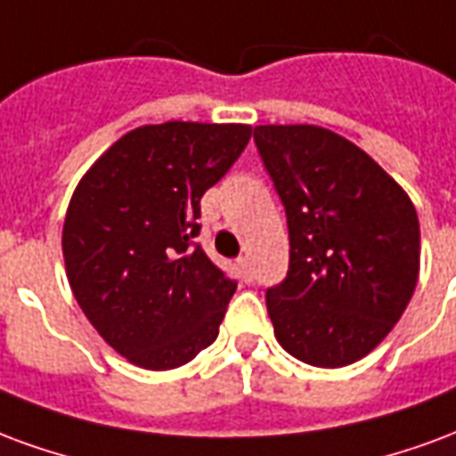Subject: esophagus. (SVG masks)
<instances>
[{"label":"esophagus","instance_id":"1","mask_svg":"<svg viewBox=\"0 0 456 456\" xmlns=\"http://www.w3.org/2000/svg\"><path fill=\"white\" fill-rule=\"evenodd\" d=\"M238 267H240V274L245 279H248V281H250L252 279V267H250V260H248V257H238Z\"/></svg>","mask_w":456,"mask_h":456}]
</instances>
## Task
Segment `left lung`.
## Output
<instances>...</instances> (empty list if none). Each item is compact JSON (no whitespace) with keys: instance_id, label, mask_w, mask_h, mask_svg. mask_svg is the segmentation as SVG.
Wrapping results in <instances>:
<instances>
[{"instance_id":"obj_1","label":"left lung","mask_w":456,"mask_h":456,"mask_svg":"<svg viewBox=\"0 0 456 456\" xmlns=\"http://www.w3.org/2000/svg\"><path fill=\"white\" fill-rule=\"evenodd\" d=\"M255 145L287 211L289 272L267 289L279 345L347 367L384 340L420 269L413 201L367 152L321 126H257Z\"/></svg>"}]
</instances>
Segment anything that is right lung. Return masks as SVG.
<instances>
[{
    "label": "right lung",
    "mask_w": 456,
    "mask_h": 456,
    "mask_svg": "<svg viewBox=\"0 0 456 456\" xmlns=\"http://www.w3.org/2000/svg\"><path fill=\"white\" fill-rule=\"evenodd\" d=\"M250 135L242 123L141 126L69 199L62 257L72 294L96 333L138 367H182L218 338L238 281L194 240L196 218Z\"/></svg>",
    "instance_id": "1"
}]
</instances>
